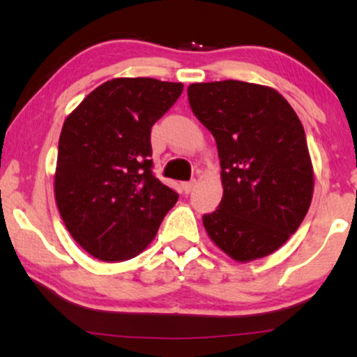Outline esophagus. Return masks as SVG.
I'll return each instance as SVG.
<instances>
[{"label": "esophagus", "mask_w": 357, "mask_h": 357, "mask_svg": "<svg viewBox=\"0 0 357 357\" xmlns=\"http://www.w3.org/2000/svg\"><path fill=\"white\" fill-rule=\"evenodd\" d=\"M194 185H195V179H192V181H188V183L181 184V189H183L184 194H189V192L194 189Z\"/></svg>", "instance_id": "esophagus-1"}]
</instances>
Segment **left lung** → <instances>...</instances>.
<instances>
[{"label": "left lung", "instance_id": "obj_1", "mask_svg": "<svg viewBox=\"0 0 357 357\" xmlns=\"http://www.w3.org/2000/svg\"><path fill=\"white\" fill-rule=\"evenodd\" d=\"M197 119L216 139L222 200L203 216L211 241L236 262L270 256L307 216L313 163L301 119L275 89L243 81L188 87Z\"/></svg>", "mask_w": 357, "mask_h": 357}]
</instances>
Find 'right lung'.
<instances>
[{"label":"right lung","mask_w":357,"mask_h":357,"mask_svg":"<svg viewBox=\"0 0 357 357\" xmlns=\"http://www.w3.org/2000/svg\"><path fill=\"white\" fill-rule=\"evenodd\" d=\"M183 89L152 77H116L65 119L55 202L70 235L95 259L122 262L138 256L176 205L179 195L151 169V128Z\"/></svg>","instance_id":"1"}]
</instances>
